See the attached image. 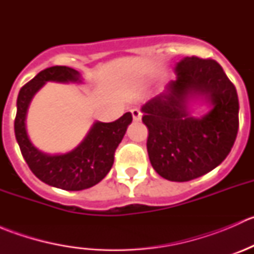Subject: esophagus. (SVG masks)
<instances>
[{"instance_id":"obj_1","label":"esophagus","mask_w":254,"mask_h":254,"mask_svg":"<svg viewBox=\"0 0 254 254\" xmlns=\"http://www.w3.org/2000/svg\"><path fill=\"white\" fill-rule=\"evenodd\" d=\"M131 114H132V119L135 120V122H139V120H141V112L139 111L137 108H134L131 109Z\"/></svg>"}]
</instances>
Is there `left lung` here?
<instances>
[{"mask_svg": "<svg viewBox=\"0 0 254 254\" xmlns=\"http://www.w3.org/2000/svg\"><path fill=\"white\" fill-rule=\"evenodd\" d=\"M177 79L143 104L147 152L153 170L172 182L206 175L231 151L238 131V97L234 83L212 59L184 58ZM204 95L212 111L201 118L186 112L189 96Z\"/></svg>", "mask_w": 254, "mask_h": 254, "instance_id": "obj_1", "label": "left lung"}]
</instances>
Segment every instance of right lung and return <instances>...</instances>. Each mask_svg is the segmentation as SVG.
I'll list each match as a JSON object with an SVG mask.
<instances>
[{"instance_id":"right-lung-1","label":"right lung","mask_w":254,"mask_h":254,"mask_svg":"<svg viewBox=\"0 0 254 254\" xmlns=\"http://www.w3.org/2000/svg\"><path fill=\"white\" fill-rule=\"evenodd\" d=\"M48 81L81 82L76 70L67 66H53L40 71L20 88L17 98L14 134L20 152L30 171L49 186L65 190H82L102 181L114 163V153L132 122L131 113L112 123L96 122L75 150L64 155H47L32 145L25 131V117L34 94Z\"/></svg>"}]
</instances>
